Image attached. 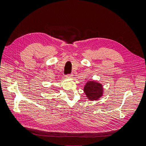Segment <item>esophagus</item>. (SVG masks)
I'll return each instance as SVG.
<instances>
[{
    "mask_svg": "<svg viewBox=\"0 0 146 146\" xmlns=\"http://www.w3.org/2000/svg\"><path fill=\"white\" fill-rule=\"evenodd\" d=\"M66 77L68 78H73V75L72 74H67L66 75Z\"/></svg>",
    "mask_w": 146,
    "mask_h": 146,
    "instance_id": "obj_1",
    "label": "esophagus"
}]
</instances>
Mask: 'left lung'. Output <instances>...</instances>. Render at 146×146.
I'll return each instance as SVG.
<instances>
[{
  "instance_id": "1",
  "label": "left lung",
  "mask_w": 146,
  "mask_h": 146,
  "mask_svg": "<svg viewBox=\"0 0 146 146\" xmlns=\"http://www.w3.org/2000/svg\"><path fill=\"white\" fill-rule=\"evenodd\" d=\"M102 85L95 82H89L86 84L84 91L90 100H96L102 94Z\"/></svg>"
}]
</instances>
